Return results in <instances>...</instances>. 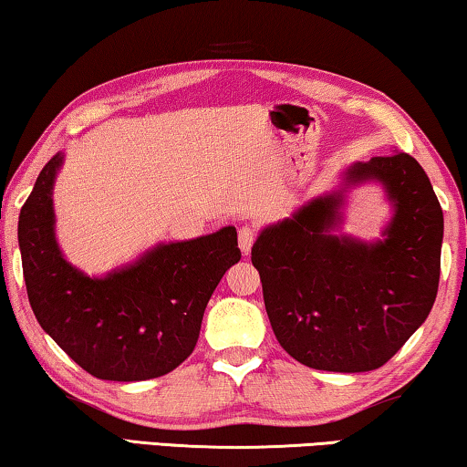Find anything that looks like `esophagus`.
I'll use <instances>...</instances> for the list:
<instances>
[{
  "mask_svg": "<svg viewBox=\"0 0 467 467\" xmlns=\"http://www.w3.org/2000/svg\"><path fill=\"white\" fill-rule=\"evenodd\" d=\"M254 241H255V231H254V228L252 226H243L241 231H239V247H241V252L245 254V255L252 252Z\"/></svg>",
  "mask_w": 467,
  "mask_h": 467,
  "instance_id": "esophagus-1",
  "label": "esophagus"
}]
</instances>
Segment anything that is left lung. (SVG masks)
Listing matches in <instances>:
<instances>
[{
  "label": "left lung",
  "instance_id": "left-lung-1",
  "mask_svg": "<svg viewBox=\"0 0 467 467\" xmlns=\"http://www.w3.org/2000/svg\"><path fill=\"white\" fill-rule=\"evenodd\" d=\"M344 180L384 184L394 205L384 241L331 234L342 222L339 191L264 228L252 262L289 357L321 371L360 373L386 365L432 310L444 222L430 178L407 152L354 163Z\"/></svg>",
  "mask_w": 467,
  "mask_h": 467
}]
</instances>
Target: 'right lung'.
<instances>
[{
	"label": "right lung",
	"mask_w": 467,
	"mask_h": 467,
	"mask_svg": "<svg viewBox=\"0 0 467 467\" xmlns=\"http://www.w3.org/2000/svg\"><path fill=\"white\" fill-rule=\"evenodd\" d=\"M60 165L58 152L41 170L18 218L35 318L94 378H161L191 357L213 289L241 260L236 228L163 243L130 266L92 278L65 260L54 236L52 186Z\"/></svg>",
	"instance_id": "1"
}]
</instances>
